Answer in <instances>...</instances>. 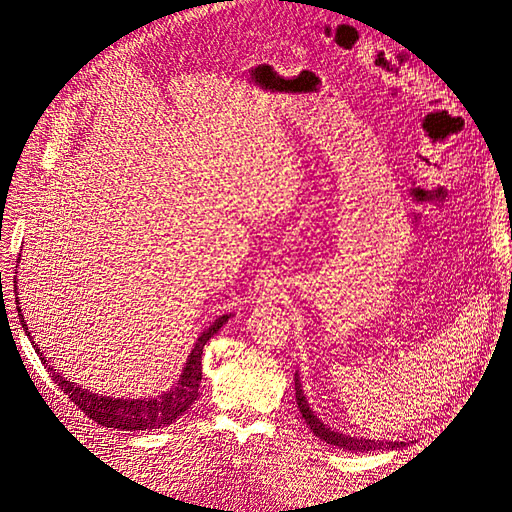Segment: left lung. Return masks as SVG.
<instances>
[{"instance_id": "8db88e82", "label": "left lung", "mask_w": 512, "mask_h": 512, "mask_svg": "<svg viewBox=\"0 0 512 512\" xmlns=\"http://www.w3.org/2000/svg\"><path fill=\"white\" fill-rule=\"evenodd\" d=\"M294 391H297V406L299 412L303 414L305 423L309 425V429L314 431V436H318L320 440H324L327 444H333L337 448H346V451H356V453H367V451H384V448H401L406 446V442H389V440H371V438H350L342 431H335L329 425H324L320 418L314 414V410L309 408L307 397L303 393V386L299 380V374H294Z\"/></svg>"}]
</instances>
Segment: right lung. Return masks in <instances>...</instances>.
<instances>
[{"label": "right lung", "instance_id": "obj_1", "mask_svg": "<svg viewBox=\"0 0 512 512\" xmlns=\"http://www.w3.org/2000/svg\"><path fill=\"white\" fill-rule=\"evenodd\" d=\"M17 262H21V258ZM17 312H19V320H21L23 331L27 333L29 342L34 344V337L29 335L25 318L21 314L19 301H17ZM228 318H230V314L220 316L218 320L211 324L209 329L200 333V337L196 339V344H194V348L188 356V361H185L181 376L175 382L173 389H168L162 395L145 397V399L143 397L141 399L102 397V395H96V393H91L87 389H81V386H76L68 378L59 376L57 371L49 365V361H46V356L40 352V348L36 344H34V348L40 354V361L46 367H49L51 378L55 380V384L61 386V391H64L74 401V404L79 406L91 418V421H96L98 425H104V427L119 429V431L160 429V427H168L170 423H175L177 418L196 401L198 386H200V380H203V365H200V361H203V348H205L209 339L224 327Z\"/></svg>", "mask_w": 512, "mask_h": 512}]
</instances>
